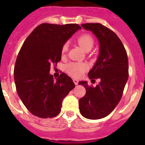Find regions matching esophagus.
<instances>
[{
    "label": "esophagus",
    "instance_id": "esophagus-1",
    "mask_svg": "<svg viewBox=\"0 0 145 145\" xmlns=\"http://www.w3.org/2000/svg\"><path fill=\"white\" fill-rule=\"evenodd\" d=\"M73 81H74V83L75 85H77V84H78V82H79V80L77 79H74L73 80Z\"/></svg>",
    "mask_w": 145,
    "mask_h": 145
}]
</instances>
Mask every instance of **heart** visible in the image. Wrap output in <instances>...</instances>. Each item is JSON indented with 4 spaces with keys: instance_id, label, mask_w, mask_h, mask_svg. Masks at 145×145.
<instances>
[{
    "instance_id": "1",
    "label": "heart",
    "mask_w": 145,
    "mask_h": 145,
    "mask_svg": "<svg viewBox=\"0 0 145 145\" xmlns=\"http://www.w3.org/2000/svg\"><path fill=\"white\" fill-rule=\"evenodd\" d=\"M77 41L80 46L85 51H89L94 45V39L89 34H83L77 38ZM68 50V44L65 43L61 47V53H65ZM88 69V65L83 62H71L67 65L66 71L72 77H79Z\"/></svg>"
}]
</instances>
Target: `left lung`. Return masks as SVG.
Listing matches in <instances>:
<instances>
[{"instance_id":"obj_1","label":"left lung","mask_w":145,"mask_h":145,"mask_svg":"<svg viewBox=\"0 0 145 145\" xmlns=\"http://www.w3.org/2000/svg\"><path fill=\"white\" fill-rule=\"evenodd\" d=\"M99 40L100 52L95 65L89 72V79H100L95 86L80 81L86 94L79 100L80 112L87 119L107 117L121 99L129 77V62L123 44L113 31L100 23L82 24Z\"/></svg>"}]
</instances>
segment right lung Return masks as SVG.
I'll list each match as a JSON object with an SVG mask.
<instances>
[{
    "mask_svg": "<svg viewBox=\"0 0 145 145\" xmlns=\"http://www.w3.org/2000/svg\"><path fill=\"white\" fill-rule=\"evenodd\" d=\"M80 28L77 24L43 23L24 41L15 64L14 80L19 98L35 116H57L64 98L74 88L66 74L62 72L54 80L50 70L61 61L63 44Z\"/></svg>",
    "mask_w": 145,
    "mask_h": 145,
    "instance_id": "1",
    "label": "right lung"
}]
</instances>
